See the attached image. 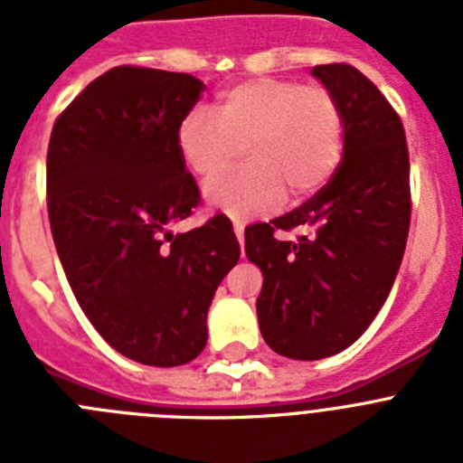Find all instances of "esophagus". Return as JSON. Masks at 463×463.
<instances>
[{"label": "esophagus", "instance_id": "1", "mask_svg": "<svg viewBox=\"0 0 463 463\" xmlns=\"http://www.w3.org/2000/svg\"><path fill=\"white\" fill-rule=\"evenodd\" d=\"M234 234H236V239H239L241 248H243V241H245V236H243V222H234Z\"/></svg>", "mask_w": 463, "mask_h": 463}]
</instances>
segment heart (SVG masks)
<instances>
[{"label": "heart", "mask_w": 463, "mask_h": 463, "mask_svg": "<svg viewBox=\"0 0 463 463\" xmlns=\"http://www.w3.org/2000/svg\"><path fill=\"white\" fill-rule=\"evenodd\" d=\"M345 120L336 94L289 79H250L220 94L215 113L192 109L175 129L187 169L213 178L243 143L248 165L211 181L208 206L229 218H252L280 203L282 194L317 190L338 166Z\"/></svg>", "instance_id": "obj_1"}]
</instances>
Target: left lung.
<instances>
[{
	"label": "left lung",
	"instance_id": "obj_1",
	"mask_svg": "<svg viewBox=\"0 0 463 463\" xmlns=\"http://www.w3.org/2000/svg\"><path fill=\"white\" fill-rule=\"evenodd\" d=\"M345 120L343 157L320 192L271 222L245 229V255L264 285L261 336L273 353L325 359L369 329L399 273L411 229V162L403 122L350 64H317ZM304 228L297 241L278 231Z\"/></svg>",
	"mask_w": 463,
	"mask_h": 463
}]
</instances>
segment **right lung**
<instances>
[{
    "instance_id": "add662e5",
    "label": "right lung",
    "mask_w": 463,
    "mask_h": 463,
    "mask_svg": "<svg viewBox=\"0 0 463 463\" xmlns=\"http://www.w3.org/2000/svg\"><path fill=\"white\" fill-rule=\"evenodd\" d=\"M203 83L116 67L60 113L48 143V218L76 301L113 350L181 366L206 345L215 289L241 257L227 215L171 234L199 202L175 129Z\"/></svg>"
}]
</instances>
